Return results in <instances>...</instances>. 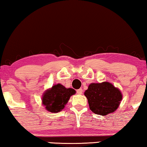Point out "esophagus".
Wrapping results in <instances>:
<instances>
[{
    "label": "esophagus",
    "mask_w": 147,
    "mask_h": 147,
    "mask_svg": "<svg viewBox=\"0 0 147 147\" xmlns=\"http://www.w3.org/2000/svg\"><path fill=\"white\" fill-rule=\"evenodd\" d=\"M82 88H79V89H78L77 90H76V92H77V94H82Z\"/></svg>",
    "instance_id": "34e87169"
}]
</instances>
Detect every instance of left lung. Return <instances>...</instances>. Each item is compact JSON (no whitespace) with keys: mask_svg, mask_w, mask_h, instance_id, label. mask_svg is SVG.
Wrapping results in <instances>:
<instances>
[{"mask_svg":"<svg viewBox=\"0 0 147 147\" xmlns=\"http://www.w3.org/2000/svg\"><path fill=\"white\" fill-rule=\"evenodd\" d=\"M89 108L96 115H107L119 108L123 94L119 88L109 82H92L84 92Z\"/></svg>","mask_w":147,"mask_h":147,"instance_id":"1","label":"left lung"}]
</instances>
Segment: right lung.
Masks as SVG:
<instances>
[{
  "mask_svg": "<svg viewBox=\"0 0 147 147\" xmlns=\"http://www.w3.org/2000/svg\"><path fill=\"white\" fill-rule=\"evenodd\" d=\"M76 93L73 88H67L61 84H57L46 90L42 96V104L51 113H59L65 108L72 95Z\"/></svg>",
  "mask_w": 147,
  "mask_h": 147,
  "instance_id": "right-lung-1",
  "label": "right lung"
}]
</instances>
